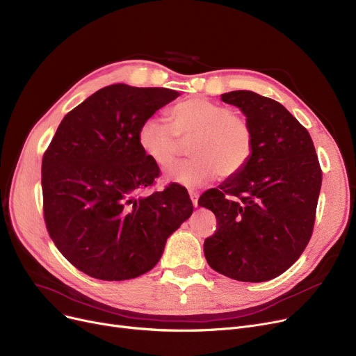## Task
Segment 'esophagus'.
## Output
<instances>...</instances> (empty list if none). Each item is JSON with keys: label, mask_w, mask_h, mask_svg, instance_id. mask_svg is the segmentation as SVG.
Instances as JSON below:
<instances>
[{"label": "esophagus", "mask_w": 356, "mask_h": 356, "mask_svg": "<svg viewBox=\"0 0 356 356\" xmlns=\"http://www.w3.org/2000/svg\"><path fill=\"white\" fill-rule=\"evenodd\" d=\"M189 196H191V199H192V202H193V207L196 208V207H197V199H199V193H197V192H189Z\"/></svg>", "instance_id": "34e87169"}]
</instances>
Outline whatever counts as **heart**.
Listing matches in <instances>:
<instances>
[{"instance_id": "obj_1", "label": "heart", "mask_w": 356, "mask_h": 356, "mask_svg": "<svg viewBox=\"0 0 356 356\" xmlns=\"http://www.w3.org/2000/svg\"><path fill=\"white\" fill-rule=\"evenodd\" d=\"M168 124L145 120L138 129L144 154L159 167L170 165L181 143H188L192 159L176 163L165 179L184 188H200L213 180L234 179L250 164L254 154V129L250 121L227 105L207 98H191L167 112Z\"/></svg>"}]
</instances>
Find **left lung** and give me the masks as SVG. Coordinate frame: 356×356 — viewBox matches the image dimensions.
Masks as SVG:
<instances>
[{
    "label": "left lung",
    "instance_id": "8db88e82",
    "mask_svg": "<svg viewBox=\"0 0 356 356\" xmlns=\"http://www.w3.org/2000/svg\"><path fill=\"white\" fill-rule=\"evenodd\" d=\"M254 129L250 164L199 207L211 209L216 231L203 251L215 271L238 282L259 283L289 270L313 234L322 168L309 131L274 99L251 90L223 93Z\"/></svg>",
    "mask_w": 356,
    "mask_h": 356
}]
</instances>
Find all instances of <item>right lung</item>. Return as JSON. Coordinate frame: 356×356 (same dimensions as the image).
Returning <instances> with one entry per match:
<instances>
[{
	"label": "right lung",
	"mask_w": 356,
	"mask_h": 356,
	"mask_svg": "<svg viewBox=\"0 0 356 356\" xmlns=\"http://www.w3.org/2000/svg\"><path fill=\"white\" fill-rule=\"evenodd\" d=\"M179 97L124 83L99 89L62 120L43 154V215L54 245L79 271L106 282L152 270L167 238L193 212L177 184L147 192L160 168L138 129Z\"/></svg>",
	"instance_id": "right-lung-1"
}]
</instances>
